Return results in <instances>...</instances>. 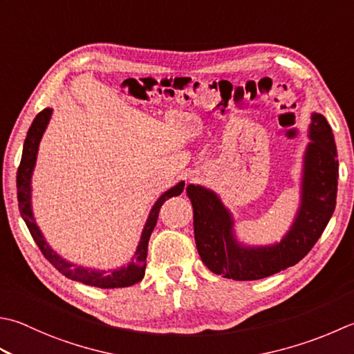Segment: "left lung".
<instances>
[{
  "label": "left lung",
  "instance_id": "left-lung-1",
  "mask_svg": "<svg viewBox=\"0 0 354 354\" xmlns=\"http://www.w3.org/2000/svg\"><path fill=\"white\" fill-rule=\"evenodd\" d=\"M304 155L301 204L292 227L273 245H244L234 236L233 216L214 192L189 185L198 253L223 278L256 281L297 264L321 238L336 207L339 162L335 136L325 118L311 115Z\"/></svg>",
  "mask_w": 354,
  "mask_h": 354
}]
</instances>
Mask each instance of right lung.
I'll return each instance as SVG.
<instances>
[{
    "mask_svg": "<svg viewBox=\"0 0 354 354\" xmlns=\"http://www.w3.org/2000/svg\"><path fill=\"white\" fill-rule=\"evenodd\" d=\"M50 116H52V109H44L43 112H39L37 116H35L32 126L29 131H27L24 147H23V156H21V162L17 173L19 213L21 216H23L27 228H29L33 241L37 242V245L39 247L41 253L44 254V258L50 262V264L57 268L59 273L64 274L68 279L78 281V282L86 283V286L100 287V288H121V287H130L133 286V283H138L145 274V259H147L149 239L156 225L159 209H161V205L169 198L181 195L185 183L184 181L178 183L175 187H171L170 190L162 193V195L158 198L155 205L151 207L147 223H145L144 230L141 233L140 244H138L133 259H131V262L127 267H121L120 270H109V272H106V270H92L81 266H75L72 262L61 258L57 252L52 250L50 245L46 242L43 233H41L39 227L37 225V223H35V218L32 213L30 179H32L35 162H37L38 145H39L41 138H43V133L47 127L48 120H50Z\"/></svg>",
    "mask_w": 354,
    "mask_h": 354,
    "instance_id": "add662e5",
    "label": "right lung"
}]
</instances>
